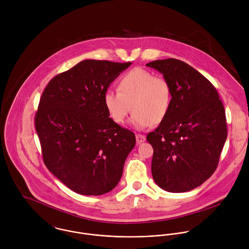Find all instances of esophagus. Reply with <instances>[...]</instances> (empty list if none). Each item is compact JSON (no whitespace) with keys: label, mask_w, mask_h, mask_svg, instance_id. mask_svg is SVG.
Returning a JSON list of instances; mask_svg holds the SVG:
<instances>
[{"label":"esophagus","mask_w":249,"mask_h":249,"mask_svg":"<svg viewBox=\"0 0 249 249\" xmlns=\"http://www.w3.org/2000/svg\"><path fill=\"white\" fill-rule=\"evenodd\" d=\"M145 141V136L141 135V134H136V142L137 143H142Z\"/></svg>","instance_id":"1"}]
</instances>
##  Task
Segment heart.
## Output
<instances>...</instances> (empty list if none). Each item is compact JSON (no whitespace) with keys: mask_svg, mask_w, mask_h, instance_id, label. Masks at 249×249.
<instances>
[{"mask_svg":"<svg viewBox=\"0 0 249 249\" xmlns=\"http://www.w3.org/2000/svg\"><path fill=\"white\" fill-rule=\"evenodd\" d=\"M118 90L109 89L104 95L107 113L116 124L124 123L131 107V124L139 129L161 124L170 113L172 85L152 71L138 67L126 71L119 80Z\"/></svg>","mask_w":249,"mask_h":249,"instance_id":"obj_1","label":"heart"}]
</instances>
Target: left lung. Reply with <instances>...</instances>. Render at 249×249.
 Masks as SVG:
<instances>
[{
	"mask_svg": "<svg viewBox=\"0 0 249 249\" xmlns=\"http://www.w3.org/2000/svg\"><path fill=\"white\" fill-rule=\"evenodd\" d=\"M173 89L169 115L146 136L153 147L151 174L171 193L191 191L215 171L227 137L225 110L213 84L199 71L176 58L154 60Z\"/></svg>",
	"mask_w": 249,
	"mask_h": 249,
	"instance_id": "obj_1",
	"label": "left lung"
}]
</instances>
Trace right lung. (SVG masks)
Returning <instances> with one entry per match:
<instances>
[{
  "label": "right lung",
  "mask_w": 249,
  "mask_h": 249,
  "mask_svg": "<svg viewBox=\"0 0 249 249\" xmlns=\"http://www.w3.org/2000/svg\"><path fill=\"white\" fill-rule=\"evenodd\" d=\"M132 63L87 59L55 75L40 98L36 128L48 170L71 191L113 190L136 143L132 131L107 113L104 95Z\"/></svg>",
  "instance_id": "obj_1"
}]
</instances>
